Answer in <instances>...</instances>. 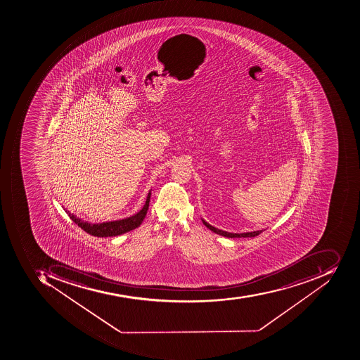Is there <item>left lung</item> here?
I'll use <instances>...</instances> for the list:
<instances>
[{
    "mask_svg": "<svg viewBox=\"0 0 360 360\" xmlns=\"http://www.w3.org/2000/svg\"><path fill=\"white\" fill-rule=\"evenodd\" d=\"M202 221V224L209 229V230L212 231L214 233L219 234V236H226V238H254V236H257L258 234H261L263 232V230L258 231H252V232H246V233H230V232H226V231L219 230V229L214 228V226H210L208 222L201 219Z\"/></svg>",
    "mask_w": 360,
    "mask_h": 360,
    "instance_id": "obj_1",
    "label": "left lung"
}]
</instances>
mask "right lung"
I'll return each mask as SVG.
<instances>
[{
	"instance_id": "add662e5",
	"label": "right lung",
	"mask_w": 360,
	"mask_h": 360,
	"mask_svg": "<svg viewBox=\"0 0 360 360\" xmlns=\"http://www.w3.org/2000/svg\"><path fill=\"white\" fill-rule=\"evenodd\" d=\"M150 198H151V191L148 193L143 208L138 214H134L129 218L122 219V220L110 221V222H103V224H89L87 221H83L82 219L77 218L75 214L65 210V208L63 209H65L70 219L75 224H77L79 228L83 229L86 233L98 236V238H107V236H120V234L127 233V232L138 228L142 224L143 219L146 218V212L149 209Z\"/></svg>"
}]
</instances>
